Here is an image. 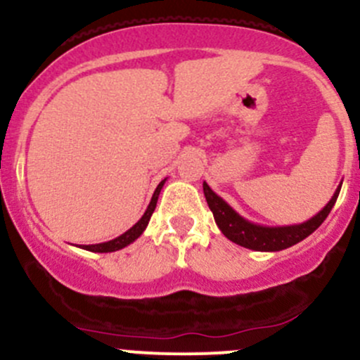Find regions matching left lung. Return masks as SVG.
I'll use <instances>...</instances> for the list:
<instances>
[{"mask_svg":"<svg viewBox=\"0 0 360 360\" xmlns=\"http://www.w3.org/2000/svg\"><path fill=\"white\" fill-rule=\"evenodd\" d=\"M341 184L338 185L336 192L329 199V202L316 215H313L311 219L302 224H294V226L276 227L261 226V224L250 222L245 217H241L220 195H217L206 181H202V191H205L206 202H208L210 210H212L213 219H215L217 226H219V229L222 231V234L227 240L255 252H278L300 243L304 238H308L313 231L319 229L320 224L327 219L334 202H336L338 194L341 191Z\"/></svg>","mask_w":360,"mask_h":360,"instance_id":"8db88e82","label":"left lung"}]
</instances>
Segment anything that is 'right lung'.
I'll return each instance as SVG.
<instances>
[{
	"label": "right lung",
	"mask_w": 360,
	"mask_h": 360,
	"mask_svg": "<svg viewBox=\"0 0 360 360\" xmlns=\"http://www.w3.org/2000/svg\"><path fill=\"white\" fill-rule=\"evenodd\" d=\"M166 179L161 181V184L158 185V188L154 191V195H152L150 202H148L147 210H145V213L141 215V219L138 220L136 224H134L131 229H127L126 233L120 234V236L113 238V240L110 241H105V243H96V245H80V248H84V250H89V252H98V254H106V252H117L120 250V248L127 247V245H131L133 241H136L138 238L143 234V231L147 229L148 226V220H150L152 213H154L155 210V205H158V199H159V194H161V188L162 185H165Z\"/></svg>",
	"instance_id": "1"
}]
</instances>
